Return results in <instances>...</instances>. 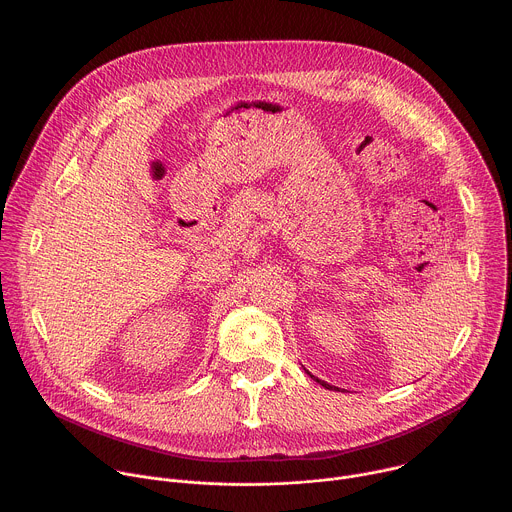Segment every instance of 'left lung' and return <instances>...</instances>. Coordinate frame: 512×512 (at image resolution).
I'll list each match as a JSON object with an SVG mask.
<instances>
[{"label": "left lung", "mask_w": 512, "mask_h": 512, "mask_svg": "<svg viewBox=\"0 0 512 512\" xmlns=\"http://www.w3.org/2000/svg\"><path fill=\"white\" fill-rule=\"evenodd\" d=\"M307 373H309V371H307ZM309 375H311V373H309ZM311 379H315V381H317V383H319V385H323V387H325V389H331V391H339V389H337V387H331V385H329V383H325V381H321V379H317V377H313V375H311Z\"/></svg>", "instance_id": "8db88e82"}]
</instances>
